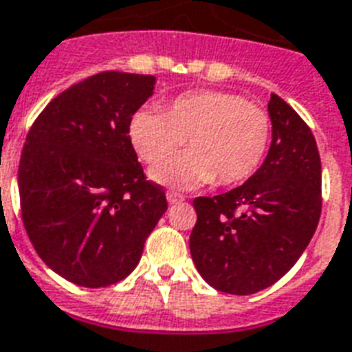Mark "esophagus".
<instances>
[{"mask_svg": "<svg viewBox=\"0 0 352 352\" xmlns=\"http://www.w3.org/2000/svg\"><path fill=\"white\" fill-rule=\"evenodd\" d=\"M166 199H168L170 205H177V203H182L184 197H182L181 194H175V192H168V194H166Z\"/></svg>", "mask_w": 352, "mask_h": 352, "instance_id": "obj_1", "label": "esophagus"}]
</instances>
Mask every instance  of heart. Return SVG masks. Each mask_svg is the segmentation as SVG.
I'll list each match as a JSON object with an SVG mask.
<instances>
[{
    "mask_svg": "<svg viewBox=\"0 0 352 352\" xmlns=\"http://www.w3.org/2000/svg\"><path fill=\"white\" fill-rule=\"evenodd\" d=\"M187 140L190 152L169 157ZM129 140L136 155L155 166L153 181L194 190L218 179L230 186L248 181L264 162L272 122L264 109L241 96L194 90L171 101L164 111L138 109L129 120Z\"/></svg>",
    "mask_w": 352,
    "mask_h": 352,
    "instance_id": "heart-1",
    "label": "heart"
}]
</instances>
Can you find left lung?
Here are the masks:
<instances>
[{"instance_id": "obj_1", "label": "left lung", "mask_w": 352, "mask_h": 352, "mask_svg": "<svg viewBox=\"0 0 352 352\" xmlns=\"http://www.w3.org/2000/svg\"><path fill=\"white\" fill-rule=\"evenodd\" d=\"M267 112L272 144L256 173L230 192L194 201L192 260L225 294H256L284 277L321 216V160L312 131L277 94Z\"/></svg>"}]
</instances>
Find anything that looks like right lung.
<instances>
[{
    "label": "right lung",
    "instance_id": "add662e5",
    "mask_svg": "<svg viewBox=\"0 0 352 352\" xmlns=\"http://www.w3.org/2000/svg\"><path fill=\"white\" fill-rule=\"evenodd\" d=\"M155 85L153 75H92L58 94L27 134L18 168L23 225L50 270L77 286L127 277L168 210L129 140V120Z\"/></svg>",
    "mask_w": 352,
    "mask_h": 352
}]
</instances>
